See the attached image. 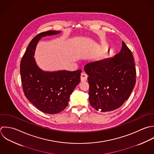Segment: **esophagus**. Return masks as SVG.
Instances as JSON below:
<instances>
[{
  "mask_svg": "<svg viewBox=\"0 0 154 154\" xmlns=\"http://www.w3.org/2000/svg\"><path fill=\"white\" fill-rule=\"evenodd\" d=\"M87 79H88V75L86 73H85L84 72H82L81 76H80L81 81L82 82H85V81L87 80Z\"/></svg>",
  "mask_w": 154,
  "mask_h": 154,
  "instance_id": "obj_1",
  "label": "esophagus"
}]
</instances>
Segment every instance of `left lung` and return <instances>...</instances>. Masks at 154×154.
<instances>
[{
	"label": "left lung",
	"instance_id": "left-lung-1",
	"mask_svg": "<svg viewBox=\"0 0 154 154\" xmlns=\"http://www.w3.org/2000/svg\"><path fill=\"white\" fill-rule=\"evenodd\" d=\"M89 99L97 111L110 112L119 108L131 95L136 82V70L131 51L123 41L121 51L111 59L89 63Z\"/></svg>",
	"mask_w": 154,
	"mask_h": 154
}]
</instances>
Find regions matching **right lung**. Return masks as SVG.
Segmentation results:
<instances>
[{
    "label": "right lung",
    "mask_w": 154,
    "mask_h": 154,
    "mask_svg": "<svg viewBox=\"0 0 154 154\" xmlns=\"http://www.w3.org/2000/svg\"><path fill=\"white\" fill-rule=\"evenodd\" d=\"M60 31L48 30L38 34L30 42L20 63L23 90L27 100L42 112L56 114L68 106L71 94L80 82L81 69L46 72L36 65L33 58L36 46L42 37Z\"/></svg>",
    "instance_id": "add662e5"
}]
</instances>
